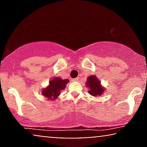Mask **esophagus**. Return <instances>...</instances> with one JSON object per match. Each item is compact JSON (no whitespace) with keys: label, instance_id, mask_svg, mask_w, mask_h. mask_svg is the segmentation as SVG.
<instances>
[{"label":"esophagus","instance_id":"esophagus-1","mask_svg":"<svg viewBox=\"0 0 147 147\" xmlns=\"http://www.w3.org/2000/svg\"><path fill=\"white\" fill-rule=\"evenodd\" d=\"M79 80V77H77V78H75V79H72V82H77V81Z\"/></svg>","mask_w":147,"mask_h":147}]
</instances>
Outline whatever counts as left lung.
<instances>
[{"mask_svg": "<svg viewBox=\"0 0 147 147\" xmlns=\"http://www.w3.org/2000/svg\"><path fill=\"white\" fill-rule=\"evenodd\" d=\"M86 86L88 88V92L93 97H98L103 95L105 89L101 84V82L95 75H90L87 78Z\"/></svg>", "mask_w": 147, "mask_h": 147, "instance_id": "left-lung-1", "label": "left lung"}]
</instances>
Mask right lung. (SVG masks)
I'll return each mask as SVG.
<instances>
[{"label": "right lung", "mask_w": 147, "mask_h": 147, "mask_svg": "<svg viewBox=\"0 0 147 147\" xmlns=\"http://www.w3.org/2000/svg\"><path fill=\"white\" fill-rule=\"evenodd\" d=\"M69 83L68 79H63L60 77H54L49 82L48 86L41 90V94L49 101L57 99L61 94V90L65 89L67 84Z\"/></svg>", "instance_id": "1"}]
</instances>
